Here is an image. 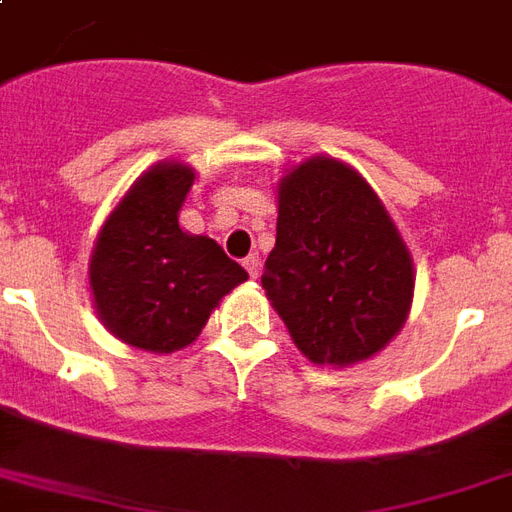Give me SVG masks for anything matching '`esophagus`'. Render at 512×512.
Returning a JSON list of instances; mask_svg holds the SVG:
<instances>
[{
	"label": "esophagus",
	"mask_w": 512,
	"mask_h": 512,
	"mask_svg": "<svg viewBox=\"0 0 512 512\" xmlns=\"http://www.w3.org/2000/svg\"><path fill=\"white\" fill-rule=\"evenodd\" d=\"M244 268H247L252 279H257V276H260V257L249 255L247 260H244Z\"/></svg>",
	"instance_id": "obj_1"
}]
</instances>
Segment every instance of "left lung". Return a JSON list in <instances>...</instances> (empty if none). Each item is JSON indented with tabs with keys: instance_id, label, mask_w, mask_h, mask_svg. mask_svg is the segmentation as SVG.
I'll use <instances>...</instances> for the list:
<instances>
[{
	"instance_id": "8db88e82",
	"label": "left lung",
	"mask_w": 512,
	"mask_h": 512,
	"mask_svg": "<svg viewBox=\"0 0 512 512\" xmlns=\"http://www.w3.org/2000/svg\"><path fill=\"white\" fill-rule=\"evenodd\" d=\"M263 290L308 360L351 365L400 333L413 260L368 182L346 163L311 158L279 185Z\"/></svg>"
}]
</instances>
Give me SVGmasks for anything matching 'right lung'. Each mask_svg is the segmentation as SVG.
Listing matches in <instances>:
<instances>
[{
  "label": "right lung",
  "mask_w": 512,
  "mask_h": 512,
  "mask_svg": "<svg viewBox=\"0 0 512 512\" xmlns=\"http://www.w3.org/2000/svg\"><path fill=\"white\" fill-rule=\"evenodd\" d=\"M193 169L158 163L104 222L91 257V290L104 325L136 349L169 354L195 341L247 271L206 236L179 228Z\"/></svg>",
  "instance_id": "right-lung-1"
}]
</instances>
